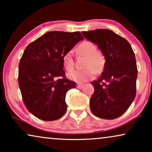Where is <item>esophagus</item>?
Wrapping results in <instances>:
<instances>
[{"mask_svg":"<svg viewBox=\"0 0 152 152\" xmlns=\"http://www.w3.org/2000/svg\"><path fill=\"white\" fill-rule=\"evenodd\" d=\"M83 86H84V84H80V83H78L77 84V87L78 88H82Z\"/></svg>","mask_w":152,"mask_h":152,"instance_id":"obj_1","label":"esophagus"}]
</instances>
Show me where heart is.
I'll return each instance as SVG.
<instances>
[{
  "instance_id": "1",
  "label": "heart",
  "mask_w": 152,
  "mask_h": 152,
  "mask_svg": "<svg viewBox=\"0 0 152 152\" xmlns=\"http://www.w3.org/2000/svg\"><path fill=\"white\" fill-rule=\"evenodd\" d=\"M97 50L96 45L89 41H84L78 45L76 48L77 53L86 58L83 65L84 69L70 72L68 75L70 80L77 82H86L94 77L95 73L99 74L103 71L106 65L105 57L101 52ZM62 63L67 71L70 72L74 69L75 64L71 51L64 54Z\"/></svg>"
}]
</instances>
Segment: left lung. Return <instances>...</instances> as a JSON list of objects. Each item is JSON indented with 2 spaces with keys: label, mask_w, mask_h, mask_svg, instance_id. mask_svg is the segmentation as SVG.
<instances>
[{
  "label": "left lung",
  "mask_w": 152,
  "mask_h": 152,
  "mask_svg": "<svg viewBox=\"0 0 152 152\" xmlns=\"http://www.w3.org/2000/svg\"><path fill=\"white\" fill-rule=\"evenodd\" d=\"M82 33L97 45L106 59L100 77L91 83L95 91L90 99L91 110L98 118L115 119L129 109L136 97L138 69L134 53L125 39L110 30Z\"/></svg>",
  "instance_id": "8db88e82"
}]
</instances>
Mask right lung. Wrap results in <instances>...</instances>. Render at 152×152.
Here are the masks:
<instances>
[{"instance_id":"obj_1","label":"right lung","mask_w":152,"mask_h":152,"mask_svg":"<svg viewBox=\"0 0 152 152\" xmlns=\"http://www.w3.org/2000/svg\"><path fill=\"white\" fill-rule=\"evenodd\" d=\"M80 40V32L51 31L25 49L18 65V85L27 109L39 119L53 121L66 113V94L76 84L66 77L62 57Z\"/></svg>"}]
</instances>
